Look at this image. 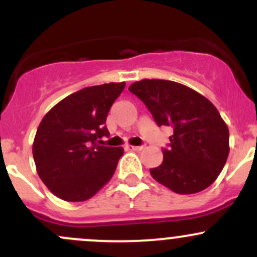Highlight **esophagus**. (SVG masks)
Segmentation results:
<instances>
[{
  "label": "esophagus",
  "instance_id": "obj_1",
  "mask_svg": "<svg viewBox=\"0 0 257 257\" xmlns=\"http://www.w3.org/2000/svg\"><path fill=\"white\" fill-rule=\"evenodd\" d=\"M126 148H128V149L129 150H134V152H139V150H142V149H143V145H141V147H136V145H128V147H126Z\"/></svg>",
  "mask_w": 257,
  "mask_h": 257
}]
</instances>
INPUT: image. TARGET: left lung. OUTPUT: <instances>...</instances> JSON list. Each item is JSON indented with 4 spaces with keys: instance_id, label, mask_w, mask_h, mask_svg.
<instances>
[{
    "instance_id": "obj_1",
    "label": "left lung",
    "mask_w": 257,
    "mask_h": 257,
    "mask_svg": "<svg viewBox=\"0 0 257 257\" xmlns=\"http://www.w3.org/2000/svg\"><path fill=\"white\" fill-rule=\"evenodd\" d=\"M129 92L147 105L159 126L174 134L152 177L178 194H195L211 185L229 155V129L215 105L196 90L164 79L133 83Z\"/></svg>"
}]
</instances>
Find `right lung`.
I'll list each match as a JSON object with an SVG mask.
<instances>
[{"label":"right lung","instance_id":"obj_1","mask_svg":"<svg viewBox=\"0 0 257 257\" xmlns=\"http://www.w3.org/2000/svg\"><path fill=\"white\" fill-rule=\"evenodd\" d=\"M124 87L113 82L83 88L57 103L38 125L32 148L36 169L62 200H88L112 179L123 148L97 141L109 136L108 112Z\"/></svg>","mask_w":257,"mask_h":257}]
</instances>
